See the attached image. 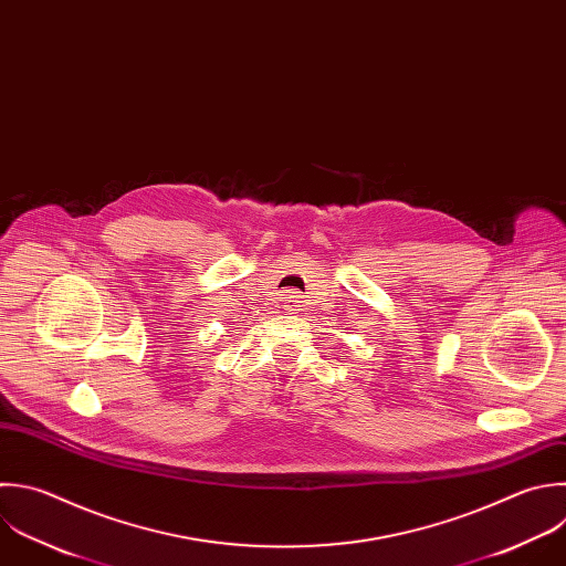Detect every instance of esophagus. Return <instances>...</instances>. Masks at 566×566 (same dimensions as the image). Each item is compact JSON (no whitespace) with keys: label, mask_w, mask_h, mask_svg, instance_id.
<instances>
[{"label":"esophagus","mask_w":566,"mask_h":566,"mask_svg":"<svg viewBox=\"0 0 566 566\" xmlns=\"http://www.w3.org/2000/svg\"><path fill=\"white\" fill-rule=\"evenodd\" d=\"M285 305H287V310H294L296 305H298V296L294 294V292H290V294H285Z\"/></svg>","instance_id":"34e87169"}]
</instances>
